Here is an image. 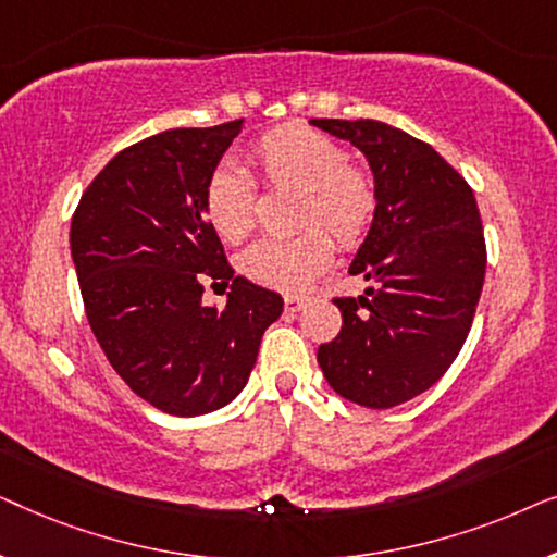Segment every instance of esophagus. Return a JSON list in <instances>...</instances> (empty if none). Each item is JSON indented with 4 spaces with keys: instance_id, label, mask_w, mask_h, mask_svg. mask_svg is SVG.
<instances>
[{
    "instance_id": "34e87169",
    "label": "esophagus",
    "mask_w": 557,
    "mask_h": 557,
    "mask_svg": "<svg viewBox=\"0 0 557 557\" xmlns=\"http://www.w3.org/2000/svg\"><path fill=\"white\" fill-rule=\"evenodd\" d=\"M284 307H286V311H301L304 307H307V299H304V296H296V294H288L286 299H284Z\"/></svg>"
}]
</instances>
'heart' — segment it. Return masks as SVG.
Listing matches in <instances>:
<instances>
[{"label": "heart", "mask_w": 557, "mask_h": 557, "mask_svg": "<svg viewBox=\"0 0 557 557\" xmlns=\"http://www.w3.org/2000/svg\"><path fill=\"white\" fill-rule=\"evenodd\" d=\"M250 164L271 189H296L294 225L286 240H261L240 256V271L276 292H301L342 248L360 243L375 223L377 185L364 166L349 164L337 141L307 126H281L250 147ZM205 215L220 238L240 243L256 227V193L231 164L218 166L205 185Z\"/></svg>", "instance_id": "b5f03b06"}]
</instances>
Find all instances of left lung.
I'll return each mask as SVG.
<instances>
[{
  "mask_svg": "<svg viewBox=\"0 0 557 557\" xmlns=\"http://www.w3.org/2000/svg\"><path fill=\"white\" fill-rule=\"evenodd\" d=\"M309 124L355 144L380 195L349 265L370 286L357 299H334L342 330L319 347V368L357 406H400L451 368L474 322L486 271L474 193L431 144L383 121Z\"/></svg>",
  "mask_w": 557,
  "mask_h": 557,
  "instance_id": "obj_1",
  "label": "left lung"
}]
</instances>
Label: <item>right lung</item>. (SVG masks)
<instances>
[{"label": "right lung", "instance_id": "1", "mask_svg": "<svg viewBox=\"0 0 557 557\" xmlns=\"http://www.w3.org/2000/svg\"><path fill=\"white\" fill-rule=\"evenodd\" d=\"M240 128L243 119L132 144L90 182L71 223L98 345L139 398L170 416L227 406L284 311L276 292L233 276L205 215V185ZM208 277L232 284L223 310L201 304Z\"/></svg>", "mask_w": 557, "mask_h": 557}]
</instances>
